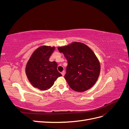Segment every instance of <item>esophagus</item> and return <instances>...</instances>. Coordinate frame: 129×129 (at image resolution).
<instances>
[{
  "mask_svg": "<svg viewBox=\"0 0 129 129\" xmlns=\"http://www.w3.org/2000/svg\"><path fill=\"white\" fill-rule=\"evenodd\" d=\"M61 74H62V76H64V74H65V72H64V71H63V72H62L61 73Z\"/></svg>",
  "mask_w": 129,
  "mask_h": 129,
  "instance_id": "esophagus-1",
  "label": "esophagus"
}]
</instances>
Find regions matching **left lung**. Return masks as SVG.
<instances>
[{
	"mask_svg": "<svg viewBox=\"0 0 129 129\" xmlns=\"http://www.w3.org/2000/svg\"><path fill=\"white\" fill-rule=\"evenodd\" d=\"M57 49L68 61L64 79L69 87L77 92H84L93 87L99 79L101 66L92 50L79 42Z\"/></svg>",
	"mask_w": 129,
	"mask_h": 129,
	"instance_id": "8db88e82",
	"label": "left lung"
}]
</instances>
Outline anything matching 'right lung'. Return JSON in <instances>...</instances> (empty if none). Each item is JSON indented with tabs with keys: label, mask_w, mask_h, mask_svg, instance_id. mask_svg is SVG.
<instances>
[{
	"label": "right lung",
	"mask_w": 129,
	"mask_h": 129,
	"mask_svg": "<svg viewBox=\"0 0 129 129\" xmlns=\"http://www.w3.org/2000/svg\"><path fill=\"white\" fill-rule=\"evenodd\" d=\"M55 47L42 46L32 53L26 66L25 72L30 84L41 90L51 88L54 82L61 76L55 61L50 62L49 57Z\"/></svg>",
	"instance_id": "add662e5"
}]
</instances>
